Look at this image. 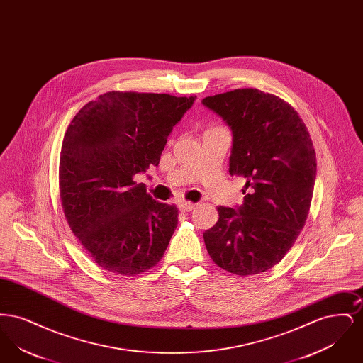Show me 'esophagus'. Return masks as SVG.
<instances>
[{"instance_id":"esophagus-1","label":"esophagus","mask_w":363,"mask_h":363,"mask_svg":"<svg viewBox=\"0 0 363 363\" xmlns=\"http://www.w3.org/2000/svg\"><path fill=\"white\" fill-rule=\"evenodd\" d=\"M178 207H179V209H181L182 212H189L193 208L196 207V204H194V203H190V201H179Z\"/></svg>"}]
</instances>
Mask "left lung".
Returning <instances> with one entry per match:
<instances>
[{"label": "left lung", "instance_id": "left-lung-1", "mask_svg": "<svg viewBox=\"0 0 363 363\" xmlns=\"http://www.w3.org/2000/svg\"><path fill=\"white\" fill-rule=\"evenodd\" d=\"M233 130L231 175L246 178L243 204L218 207L204 233L212 261L230 274L268 271L293 247L306 223L315 151L296 110L274 94L241 88L203 99Z\"/></svg>", "mask_w": 363, "mask_h": 363}]
</instances>
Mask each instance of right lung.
Here are the masks:
<instances>
[{"label":"right lung","mask_w":363,"mask_h":363,"mask_svg":"<svg viewBox=\"0 0 363 363\" xmlns=\"http://www.w3.org/2000/svg\"><path fill=\"white\" fill-rule=\"evenodd\" d=\"M194 99L111 91L70 122L60 155L61 206L98 267L136 277L163 257L178 208L154 200L135 175L159 164L167 136Z\"/></svg>","instance_id":"obj_1"}]
</instances>
